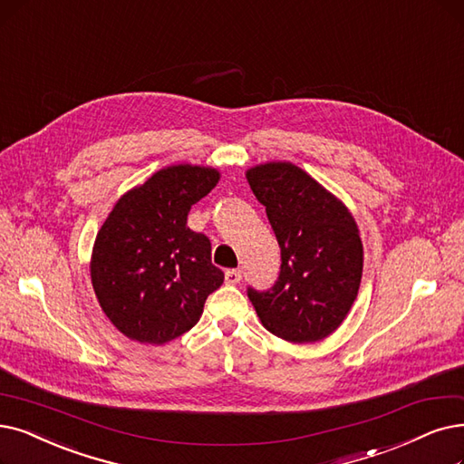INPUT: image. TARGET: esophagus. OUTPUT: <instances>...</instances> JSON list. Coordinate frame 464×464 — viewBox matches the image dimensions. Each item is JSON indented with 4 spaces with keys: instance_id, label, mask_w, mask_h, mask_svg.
<instances>
[{
    "instance_id": "esophagus-1",
    "label": "esophagus",
    "mask_w": 464,
    "mask_h": 464,
    "mask_svg": "<svg viewBox=\"0 0 464 464\" xmlns=\"http://www.w3.org/2000/svg\"><path fill=\"white\" fill-rule=\"evenodd\" d=\"M239 280H242V270H236V268L227 270L225 282H227L228 285H236V284H239Z\"/></svg>"
}]
</instances>
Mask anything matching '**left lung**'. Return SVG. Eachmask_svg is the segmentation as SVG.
I'll use <instances>...</instances> for the list:
<instances>
[{"mask_svg":"<svg viewBox=\"0 0 464 464\" xmlns=\"http://www.w3.org/2000/svg\"><path fill=\"white\" fill-rule=\"evenodd\" d=\"M282 249L280 277L268 291L247 289L261 324L289 343L329 337L354 304L363 246L354 217L318 180L289 161L246 173Z\"/></svg>","mask_w":464,"mask_h":464,"instance_id":"1","label":"left lung"}]
</instances>
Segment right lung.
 Returning <instances> with one entry per match:
<instances>
[{
    "instance_id": "obj_1",
    "label": "right lung",
    "mask_w": 464,
    "mask_h": 464,
    "mask_svg": "<svg viewBox=\"0 0 464 464\" xmlns=\"http://www.w3.org/2000/svg\"><path fill=\"white\" fill-rule=\"evenodd\" d=\"M220 173L179 163L125 192L91 253V284L108 320L127 339L165 344L190 331L225 282L206 234L187 227L190 208Z\"/></svg>"
}]
</instances>
